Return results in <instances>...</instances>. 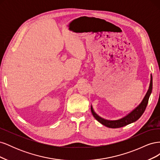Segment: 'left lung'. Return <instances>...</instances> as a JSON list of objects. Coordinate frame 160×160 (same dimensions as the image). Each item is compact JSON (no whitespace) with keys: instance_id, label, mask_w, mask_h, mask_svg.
<instances>
[{"instance_id":"1","label":"left lung","mask_w":160,"mask_h":160,"mask_svg":"<svg viewBox=\"0 0 160 160\" xmlns=\"http://www.w3.org/2000/svg\"><path fill=\"white\" fill-rule=\"evenodd\" d=\"M152 85H153V81H152V76H151V81H150V84L149 87V89L147 92L146 96L144 97L143 101L142 103H140L138 107L135 108L134 110H133L132 112L129 113L128 115L125 116V117L118 119V120H107L101 118L98 115L95 113V111L93 109V108L91 107V113L93 114V117L98 120L99 123L103 124L105 126L109 128H122L123 126H125L128 124L132 123L133 122H136V121L141 117L143 112L146 109V107L148 103V101L150 94L152 93Z\"/></svg>"}]
</instances>
